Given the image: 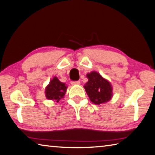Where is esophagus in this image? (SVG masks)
I'll return each mask as SVG.
<instances>
[{"mask_svg":"<svg viewBox=\"0 0 155 155\" xmlns=\"http://www.w3.org/2000/svg\"><path fill=\"white\" fill-rule=\"evenodd\" d=\"M71 84L72 85H79L80 84V81H72L71 82Z\"/></svg>","mask_w":155,"mask_h":155,"instance_id":"1","label":"esophagus"}]
</instances>
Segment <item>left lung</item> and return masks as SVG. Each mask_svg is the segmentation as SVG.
<instances>
[{
    "instance_id": "1",
    "label": "left lung",
    "mask_w": 155,
    "mask_h": 155,
    "mask_svg": "<svg viewBox=\"0 0 155 155\" xmlns=\"http://www.w3.org/2000/svg\"><path fill=\"white\" fill-rule=\"evenodd\" d=\"M87 83L83 86L92 103L96 105L111 100L113 93L111 83L96 71L87 73Z\"/></svg>"
}]
</instances>
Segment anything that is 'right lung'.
<instances>
[{
	"instance_id": "add662e5",
	"label": "right lung",
	"mask_w": 155,
	"mask_h": 155,
	"mask_svg": "<svg viewBox=\"0 0 155 155\" xmlns=\"http://www.w3.org/2000/svg\"><path fill=\"white\" fill-rule=\"evenodd\" d=\"M67 88L68 86H66V84L61 82L58 77H54L45 87V97L47 99L59 102V101L64 97Z\"/></svg>"
}]
</instances>
